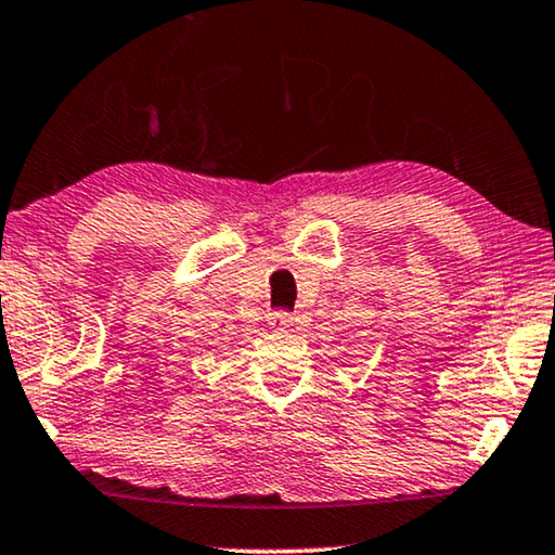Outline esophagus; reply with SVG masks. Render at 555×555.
Listing matches in <instances>:
<instances>
[{"mask_svg":"<svg viewBox=\"0 0 555 555\" xmlns=\"http://www.w3.org/2000/svg\"><path fill=\"white\" fill-rule=\"evenodd\" d=\"M269 324L274 326V328H284V326L292 324V313H288L286 309L271 311V313H269Z\"/></svg>","mask_w":555,"mask_h":555,"instance_id":"1","label":"esophagus"}]
</instances>
